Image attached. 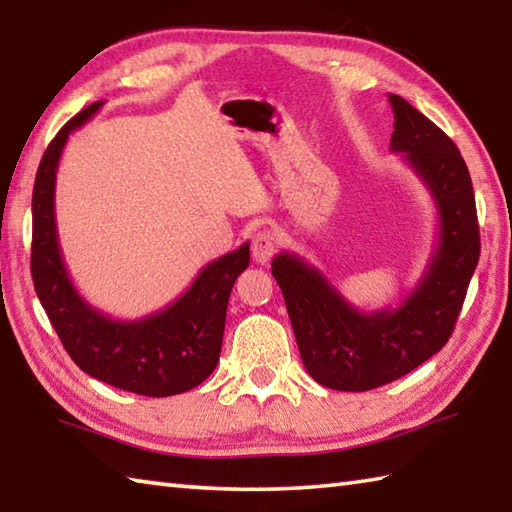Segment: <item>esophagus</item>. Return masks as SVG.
Masks as SVG:
<instances>
[{
  "label": "esophagus",
  "instance_id": "1",
  "mask_svg": "<svg viewBox=\"0 0 512 512\" xmlns=\"http://www.w3.org/2000/svg\"><path fill=\"white\" fill-rule=\"evenodd\" d=\"M280 243V236L274 229H260L252 238V256L258 265H265L274 256L276 247Z\"/></svg>",
  "mask_w": 512,
  "mask_h": 512
}]
</instances>
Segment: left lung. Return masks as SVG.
Instances as JSON below:
<instances>
[{
    "label": "left lung",
    "instance_id": "1",
    "mask_svg": "<svg viewBox=\"0 0 512 512\" xmlns=\"http://www.w3.org/2000/svg\"><path fill=\"white\" fill-rule=\"evenodd\" d=\"M391 152L420 176L437 210V243L400 305L360 311L296 254L271 260L307 373L336 391H369L435 356L453 333L479 260L471 174L457 145L409 101L389 95Z\"/></svg>",
    "mask_w": 512,
    "mask_h": 512
}]
</instances>
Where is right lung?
<instances>
[{"instance_id": "1", "label": "right lung", "mask_w": 512, "mask_h": 512, "mask_svg": "<svg viewBox=\"0 0 512 512\" xmlns=\"http://www.w3.org/2000/svg\"><path fill=\"white\" fill-rule=\"evenodd\" d=\"M90 103L72 117L41 156L33 187V256L30 271L41 307L81 371L148 398H168L198 387L221 356L227 300L249 265V243L207 263L190 289L161 311L117 320L86 302L72 285L61 256L55 221V185L70 132L101 110Z\"/></svg>"}]
</instances>
